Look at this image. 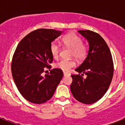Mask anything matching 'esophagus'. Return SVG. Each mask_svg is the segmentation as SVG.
Instances as JSON below:
<instances>
[{"label": "esophagus", "instance_id": "obj_1", "mask_svg": "<svg viewBox=\"0 0 125 125\" xmlns=\"http://www.w3.org/2000/svg\"><path fill=\"white\" fill-rule=\"evenodd\" d=\"M63 76H69V74L67 73H63Z\"/></svg>", "mask_w": 125, "mask_h": 125}]
</instances>
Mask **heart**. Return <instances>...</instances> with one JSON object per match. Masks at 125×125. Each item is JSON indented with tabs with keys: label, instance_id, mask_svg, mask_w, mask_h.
I'll list each match as a JSON object with an SVG mask.
<instances>
[{
	"label": "heart",
	"instance_id": "b5f03b06",
	"mask_svg": "<svg viewBox=\"0 0 125 125\" xmlns=\"http://www.w3.org/2000/svg\"><path fill=\"white\" fill-rule=\"evenodd\" d=\"M62 42L65 47L71 49V56L77 60H82L87 54V48L82 44V39L76 34L69 33L65 35L62 38ZM50 51L53 58H57L60 54L59 45L55 42L52 43L50 46ZM75 65L76 63L73 60H62L55 64V67L64 72H68Z\"/></svg>",
	"mask_w": 125,
	"mask_h": 125
}]
</instances>
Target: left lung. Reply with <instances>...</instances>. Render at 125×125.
<instances>
[{
    "mask_svg": "<svg viewBox=\"0 0 125 125\" xmlns=\"http://www.w3.org/2000/svg\"><path fill=\"white\" fill-rule=\"evenodd\" d=\"M87 40L89 50L82 64L75 69L80 74L71 75V91L74 99L90 104L104 95L110 85L114 74V63L110 51L102 37L90 30H78Z\"/></svg>",
    "mask_w": 125,
    "mask_h": 125,
    "instance_id": "left-lung-1",
    "label": "left lung"
}]
</instances>
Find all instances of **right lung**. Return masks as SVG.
<instances>
[{
	"instance_id": "add662e5",
	"label": "right lung",
	"mask_w": 125,
	"mask_h": 125,
	"mask_svg": "<svg viewBox=\"0 0 125 125\" xmlns=\"http://www.w3.org/2000/svg\"><path fill=\"white\" fill-rule=\"evenodd\" d=\"M53 29H38L22 39L15 51L11 63L12 76L19 91L34 104H42L52 98L63 78L61 69H53L42 76L44 67L51 68L53 56L51 43L62 34Z\"/></svg>"
}]
</instances>
